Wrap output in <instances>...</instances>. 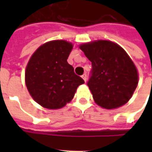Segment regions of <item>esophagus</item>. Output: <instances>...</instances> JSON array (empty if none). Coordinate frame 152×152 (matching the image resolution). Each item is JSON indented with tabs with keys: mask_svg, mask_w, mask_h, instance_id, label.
<instances>
[{
	"mask_svg": "<svg viewBox=\"0 0 152 152\" xmlns=\"http://www.w3.org/2000/svg\"><path fill=\"white\" fill-rule=\"evenodd\" d=\"M82 79L85 80V82H86V80H87V76H86V74H84V75H82Z\"/></svg>",
	"mask_w": 152,
	"mask_h": 152,
	"instance_id": "obj_1",
	"label": "esophagus"
}]
</instances>
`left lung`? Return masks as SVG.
Instances as JSON below:
<instances>
[{
  "instance_id": "obj_1",
  "label": "left lung",
  "mask_w": 152,
  "mask_h": 152,
  "mask_svg": "<svg viewBox=\"0 0 152 152\" xmlns=\"http://www.w3.org/2000/svg\"><path fill=\"white\" fill-rule=\"evenodd\" d=\"M79 48L92 63L88 86L96 104L112 110L127 103L137 88L138 72L126 51L107 40L83 43Z\"/></svg>"
}]
</instances>
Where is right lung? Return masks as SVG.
<instances>
[{"instance_id":"1","label":"right lung","mask_w":152,"mask_h":152,"mask_svg":"<svg viewBox=\"0 0 152 152\" xmlns=\"http://www.w3.org/2000/svg\"><path fill=\"white\" fill-rule=\"evenodd\" d=\"M73 44L50 40L32 53L25 69V83L35 102L45 108L56 110L72 100L77 87L85 83L67 63Z\"/></svg>"}]
</instances>
